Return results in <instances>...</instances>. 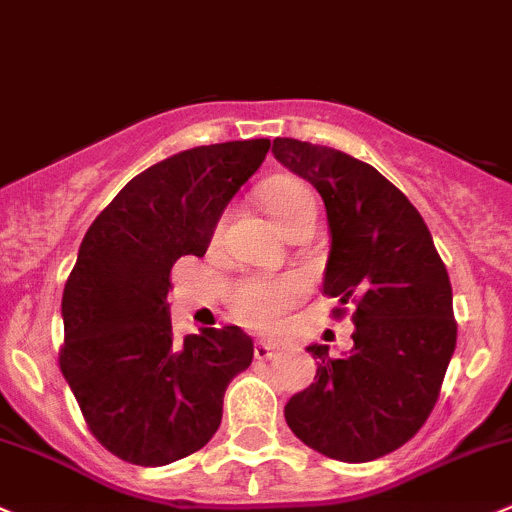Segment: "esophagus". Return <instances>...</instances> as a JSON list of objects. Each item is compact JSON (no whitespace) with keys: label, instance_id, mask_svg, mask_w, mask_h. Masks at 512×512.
<instances>
[{"label":"esophagus","instance_id":"esophagus-1","mask_svg":"<svg viewBox=\"0 0 512 512\" xmlns=\"http://www.w3.org/2000/svg\"><path fill=\"white\" fill-rule=\"evenodd\" d=\"M275 352H277V345H272V342H265V340L255 342V357H257V360H270Z\"/></svg>","mask_w":512,"mask_h":512}]
</instances>
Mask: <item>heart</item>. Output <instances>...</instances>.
<instances>
[{
  "mask_svg": "<svg viewBox=\"0 0 512 512\" xmlns=\"http://www.w3.org/2000/svg\"><path fill=\"white\" fill-rule=\"evenodd\" d=\"M267 212L277 227L290 225L295 217H300L307 207H315V197L305 185L295 180H277L262 195ZM302 285L295 277H255L247 280L245 285L237 290L235 310L242 322L252 327H267L277 325L282 312L300 297Z\"/></svg>",
  "mask_w": 512,
  "mask_h": 512,
  "instance_id": "1",
  "label": "heart"
}]
</instances>
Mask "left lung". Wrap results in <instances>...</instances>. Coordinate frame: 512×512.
<instances>
[{
	"label": "left lung",
	"mask_w": 512,
	"mask_h": 512,
	"mask_svg": "<svg viewBox=\"0 0 512 512\" xmlns=\"http://www.w3.org/2000/svg\"><path fill=\"white\" fill-rule=\"evenodd\" d=\"M272 155L320 192L330 227L322 292L355 302L352 350L310 345L315 382L292 395L285 420L317 453L367 463L408 443L428 420L458 327L453 287L428 225L367 162L277 137Z\"/></svg>",
	"instance_id": "8db88e82"
}]
</instances>
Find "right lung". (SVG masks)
<instances>
[{
  "mask_svg": "<svg viewBox=\"0 0 512 512\" xmlns=\"http://www.w3.org/2000/svg\"><path fill=\"white\" fill-rule=\"evenodd\" d=\"M270 140L177 152L147 167L89 225L64 285L59 367L94 438L160 468L210 443L232 377L252 362L235 325L172 335L170 270L205 257L222 212L260 170Z\"/></svg>",
  "mask_w": 512,
  "mask_h": 512,
  "instance_id": "add662e5",
  "label": "right lung"
}]
</instances>
